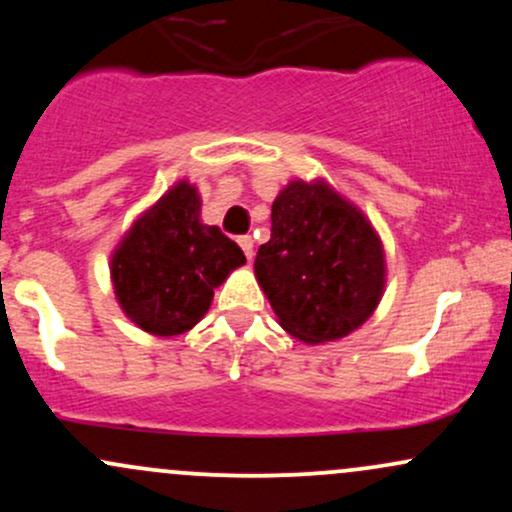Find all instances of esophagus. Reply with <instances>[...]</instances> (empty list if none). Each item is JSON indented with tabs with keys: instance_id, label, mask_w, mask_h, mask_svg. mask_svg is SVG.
I'll use <instances>...</instances> for the list:
<instances>
[{
	"instance_id": "34e87169",
	"label": "esophagus",
	"mask_w": 512,
	"mask_h": 512,
	"mask_svg": "<svg viewBox=\"0 0 512 512\" xmlns=\"http://www.w3.org/2000/svg\"><path fill=\"white\" fill-rule=\"evenodd\" d=\"M238 245H240V248H243L245 257H248V260H252V238L250 236H240L238 238Z\"/></svg>"
}]
</instances>
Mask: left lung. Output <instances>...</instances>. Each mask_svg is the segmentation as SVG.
<instances>
[{
  "instance_id": "left-lung-1",
  "label": "left lung",
  "mask_w": 512,
  "mask_h": 512,
  "mask_svg": "<svg viewBox=\"0 0 512 512\" xmlns=\"http://www.w3.org/2000/svg\"><path fill=\"white\" fill-rule=\"evenodd\" d=\"M255 276L286 332L305 344L334 342L383 298V243L327 182L293 180L272 204V238L257 250Z\"/></svg>"
}]
</instances>
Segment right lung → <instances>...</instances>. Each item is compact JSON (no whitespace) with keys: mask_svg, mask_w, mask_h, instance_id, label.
I'll use <instances>...</instances> for the list:
<instances>
[{"mask_svg":"<svg viewBox=\"0 0 512 512\" xmlns=\"http://www.w3.org/2000/svg\"><path fill=\"white\" fill-rule=\"evenodd\" d=\"M197 187L178 182L129 228L115 250L113 284L134 325L173 337L197 325L214 289L245 262L243 250L219 226L199 219Z\"/></svg>","mask_w":512,"mask_h":512,"instance_id":"right-lung-1","label":"right lung"}]
</instances>
